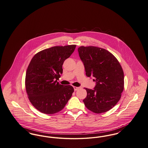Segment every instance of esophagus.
<instances>
[{
	"label": "esophagus",
	"instance_id": "obj_1",
	"mask_svg": "<svg viewBox=\"0 0 148 148\" xmlns=\"http://www.w3.org/2000/svg\"><path fill=\"white\" fill-rule=\"evenodd\" d=\"M80 87H76V86H74L73 87V88H74V90H78Z\"/></svg>",
	"mask_w": 148,
	"mask_h": 148
}]
</instances>
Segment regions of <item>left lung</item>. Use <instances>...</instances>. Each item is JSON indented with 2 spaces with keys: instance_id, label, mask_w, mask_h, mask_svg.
<instances>
[{
  "instance_id": "8db88e82",
  "label": "left lung",
  "mask_w": 148,
  "mask_h": 148,
  "mask_svg": "<svg viewBox=\"0 0 148 148\" xmlns=\"http://www.w3.org/2000/svg\"><path fill=\"white\" fill-rule=\"evenodd\" d=\"M78 51L86 76L95 77L96 82L94 90L85 88L87 94L84 104L95 113L106 112L121 98L124 84L122 67L112 53L102 48L82 46Z\"/></svg>"
}]
</instances>
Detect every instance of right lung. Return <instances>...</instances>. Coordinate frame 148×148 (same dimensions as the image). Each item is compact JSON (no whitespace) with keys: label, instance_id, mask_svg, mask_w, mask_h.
<instances>
[{"label":"right lung","instance_id":"obj_1","mask_svg":"<svg viewBox=\"0 0 148 148\" xmlns=\"http://www.w3.org/2000/svg\"><path fill=\"white\" fill-rule=\"evenodd\" d=\"M76 46H53L38 52L32 58L26 72V91L30 102L40 112L58 113L72 96L73 87L61 85L57 80L62 73L64 60L71 56Z\"/></svg>","mask_w":148,"mask_h":148}]
</instances>
